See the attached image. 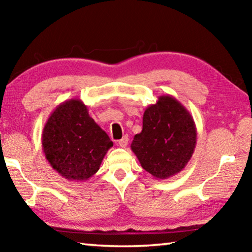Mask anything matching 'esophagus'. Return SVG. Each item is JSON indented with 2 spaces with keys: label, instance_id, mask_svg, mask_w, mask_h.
Here are the masks:
<instances>
[{
  "label": "esophagus",
  "instance_id": "esophagus-1",
  "mask_svg": "<svg viewBox=\"0 0 252 252\" xmlns=\"http://www.w3.org/2000/svg\"><path fill=\"white\" fill-rule=\"evenodd\" d=\"M127 142H129V138H127V135H125L121 140H119V146L121 148H126L127 146Z\"/></svg>",
  "mask_w": 252,
  "mask_h": 252
}]
</instances>
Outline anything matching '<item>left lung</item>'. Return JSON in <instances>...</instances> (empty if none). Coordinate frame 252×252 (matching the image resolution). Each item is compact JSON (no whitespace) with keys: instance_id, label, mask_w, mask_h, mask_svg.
<instances>
[{"instance_id":"left-lung-1","label":"left lung","mask_w":252,"mask_h":252,"mask_svg":"<svg viewBox=\"0 0 252 252\" xmlns=\"http://www.w3.org/2000/svg\"><path fill=\"white\" fill-rule=\"evenodd\" d=\"M197 129L189 111L171 95H161L143 113L142 131L131 150L141 167L156 179L182 171L192 157Z\"/></svg>"}]
</instances>
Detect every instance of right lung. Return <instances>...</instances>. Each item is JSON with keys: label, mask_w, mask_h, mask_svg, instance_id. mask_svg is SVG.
<instances>
[{"label": "right lung", "mask_w": 252, "mask_h": 252, "mask_svg": "<svg viewBox=\"0 0 252 252\" xmlns=\"http://www.w3.org/2000/svg\"><path fill=\"white\" fill-rule=\"evenodd\" d=\"M112 146L109 135L89 116L87 105L80 99L59 104L42 132L46 160L71 181H87L95 174Z\"/></svg>", "instance_id": "add662e5"}]
</instances>
